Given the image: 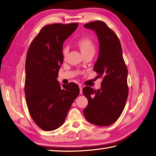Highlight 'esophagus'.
<instances>
[{"label":"esophagus","mask_w":156,"mask_h":156,"mask_svg":"<svg viewBox=\"0 0 156 156\" xmlns=\"http://www.w3.org/2000/svg\"><path fill=\"white\" fill-rule=\"evenodd\" d=\"M79 89H80V94H83V86L81 84H79Z\"/></svg>","instance_id":"1"}]
</instances>
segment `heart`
I'll list each match as a JSON object with an SVG mask.
<instances>
[{
  "label": "heart",
  "mask_w": 156,
  "mask_h": 156,
  "mask_svg": "<svg viewBox=\"0 0 156 156\" xmlns=\"http://www.w3.org/2000/svg\"><path fill=\"white\" fill-rule=\"evenodd\" d=\"M76 45L79 48L83 56L90 54H94L95 52V45L92 39L87 37H84L77 40L76 42ZM68 50L67 48H63L62 53L64 59H66L68 55Z\"/></svg>",
  "instance_id": "obj_1"
}]
</instances>
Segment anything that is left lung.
Returning <instances> with one entry per match:
<instances>
[{"label": "left lung", "instance_id": "left-lung-1", "mask_svg": "<svg viewBox=\"0 0 156 156\" xmlns=\"http://www.w3.org/2000/svg\"><path fill=\"white\" fill-rule=\"evenodd\" d=\"M94 30L99 42V53L94 69L102 79L101 88L85 87L83 92L88 104L83 114L88 121L105 126L115 122L124 110L128 95V69L120 41L115 32L101 20L84 25Z\"/></svg>", "mask_w": 156, "mask_h": 156}]
</instances>
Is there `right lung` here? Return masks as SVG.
<instances>
[{"label": "right lung", "instance_id": "add662e5", "mask_svg": "<svg viewBox=\"0 0 156 156\" xmlns=\"http://www.w3.org/2000/svg\"><path fill=\"white\" fill-rule=\"evenodd\" d=\"M78 23L48 24L31 42L26 55L24 92L32 119L45 131L61 126L78 96L79 86L62 84L57 80L63 62L64 41L76 30Z\"/></svg>", "mask_w": 156, "mask_h": 156}]
</instances>
